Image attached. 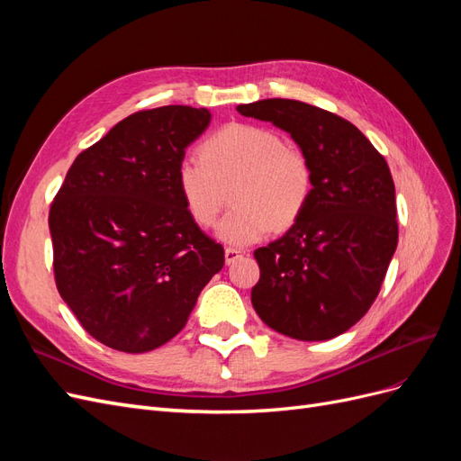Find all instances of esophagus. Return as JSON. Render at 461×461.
Instances as JSON below:
<instances>
[{
	"instance_id": "1",
	"label": "esophagus",
	"mask_w": 461,
	"mask_h": 461,
	"mask_svg": "<svg viewBox=\"0 0 461 461\" xmlns=\"http://www.w3.org/2000/svg\"><path fill=\"white\" fill-rule=\"evenodd\" d=\"M242 256H244L242 249H236V248H227L225 249V261H227V265L239 261Z\"/></svg>"
}]
</instances>
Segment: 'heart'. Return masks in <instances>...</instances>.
<instances>
[{
	"instance_id": "b5f03b06",
	"label": "heart",
	"mask_w": 461,
	"mask_h": 461,
	"mask_svg": "<svg viewBox=\"0 0 461 461\" xmlns=\"http://www.w3.org/2000/svg\"><path fill=\"white\" fill-rule=\"evenodd\" d=\"M175 186L194 225L212 227L230 190L236 205L221 219L217 239L249 246L275 227L286 230L305 213L313 194L310 158L273 129L229 122L209 134L196 158L178 161Z\"/></svg>"
}]
</instances>
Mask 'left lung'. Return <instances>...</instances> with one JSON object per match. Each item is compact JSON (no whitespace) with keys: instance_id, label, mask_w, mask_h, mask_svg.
<instances>
[{"instance_id":"left-lung-1","label":"left lung","mask_w":461,"mask_h":461,"mask_svg":"<svg viewBox=\"0 0 461 461\" xmlns=\"http://www.w3.org/2000/svg\"><path fill=\"white\" fill-rule=\"evenodd\" d=\"M236 111L290 132L313 167L305 213L283 239L254 252V310L290 339L339 337L379 296L398 244L386 159L350 121L310 104L273 97Z\"/></svg>"}]
</instances>
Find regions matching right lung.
Listing matches in <instances>:
<instances>
[{
    "instance_id": "1",
    "label": "right lung",
    "mask_w": 461,
    "mask_h": 461,
    "mask_svg": "<svg viewBox=\"0 0 461 461\" xmlns=\"http://www.w3.org/2000/svg\"><path fill=\"white\" fill-rule=\"evenodd\" d=\"M207 109L136 111L78 153L50 207L53 275L85 330L142 354L183 330L225 249L186 215L175 186Z\"/></svg>"
}]
</instances>
